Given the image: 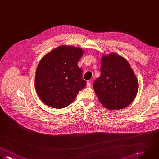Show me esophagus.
<instances>
[{
  "label": "esophagus",
  "mask_w": 159,
  "mask_h": 159,
  "mask_svg": "<svg viewBox=\"0 0 159 159\" xmlns=\"http://www.w3.org/2000/svg\"><path fill=\"white\" fill-rule=\"evenodd\" d=\"M86 86H87V87H90V86H91V81H88L87 82Z\"/></svg>",
  "instance_id": "34e87169"
}]
</instances>
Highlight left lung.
Here are the masks:
<instances>
[{
    "instance_id": "obj_1",
    "label": "left lung",
    "mask_w": 159,
    "mask_h": 159,
    "mask_svg": "<svg viewBox=\"0 0 159 159\" xmlns=\"http://www.w3.org/2000/svg\"><path fill=\"white\" fill-rule=\"evenodd\" d=\"M100 70L93 88L101 103L109 110L129 106L136 96L138 81L128 61L114 53L104 55Z\"/></svg>"
}]
</instances>
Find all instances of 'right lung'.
I'll use <instances>...</instances> for the list:
<instances>
[{"mask_svg": "<svg viewBox=\"0 0 159 159\" xmlns=\"http://www.w3.org/2000/svg\"><path fill=\"white\" fill-rule=\"evenodd\" d=\"M82 49L63 45L55 48L40 60L36 71L35 88L41 100L58 109L69 106L84 88L83 70L78 63Z\"/></svg>", "mask_w": 159, "mask_h": 159, "instance_id": "add662e5", "label": "right lung"}]
</instances>
